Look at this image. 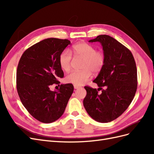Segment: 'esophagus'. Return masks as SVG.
<instances>
[{
    "mask_svg": "<svg viewBox=\"0 0 154 154\" xmlns=\"http://www.w3.org/2000/svg\"><path fill=\"white\" fill-rule=\"evenodd\" d=\"M74 88H75V89H78V88H80V87H79V86L76 85H74Z\"/></svg>",
    "mask_w": 154,
    "mask_h": 154,
    "instance_id": "1",
    "label": "esophagus"
}]
</instances>
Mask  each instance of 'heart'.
<instances>
[{"mask_svg":"<svg viewBox=\"0 0 154 154\" xmlns=\"http://www.w3.org/2000/svg\"><path fill=\"white\" fill-rule=\"evenodd\" d=\"M71 53L76 58L83 59L82 65L83 70L74 71L66 76V81L76 85H82L89 80L93 72H99L105 63V55L101 51L87 43H79L74 45ZM72 55L68 50H65L59 57V64L63 71L68 72L71 67Z\"/></svg>","mask_w":154,"mask_h":154,"instance_id":"1","label":"heart"}]
</instances>
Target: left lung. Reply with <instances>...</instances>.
I'll return each mask as SVG.
<instances>
[{
	"mask_svg": "<svg viewBox=\"0 0 154 154\" xmlns=\"http://www.w3.org/2000/svg\"><path fill=\"white\" fill-rule=\"evenodd\" d=\"M88 42L101 44L105 63L93 81L97 90L85 87L83 105L93 119L109 123L122 115L134 99L137 86L136 65L130 51L112 37L101 35Z\"/></svg>",
	"mask_w": 154,
	"mask_h": 154,
	"instance_id": "left-lung-1",
	"label": "left lung"
}]
</instances>
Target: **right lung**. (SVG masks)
<instances>
[{
  "instance_id": "1",
  "label": "right lung",
  "mask_w": 154,
  "mask_h": 154,
  "mask_svg": "<svg viewBox=\"0 0 154 154\" xmlns=\"http://www.w3.org/2000/svg\"><path fill=\"white\" fill-rule=\"evenodd\" d=\"M71 42L49 38L32 45L23 53L17 71V89L23 105L39 122L50 123L63 114L74 87L61 84L57 91L50 87L60 85L63 77L59 57Z\"/></svg>"
}]
</instances>
